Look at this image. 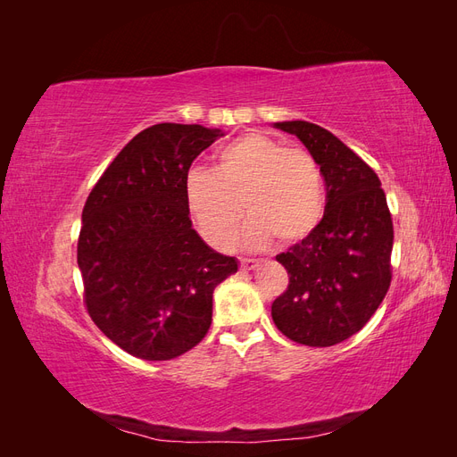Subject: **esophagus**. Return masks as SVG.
I'll use <instances>...</instances> for the list:
<instances>
[{"mask_svg":"<svg viewBox=\"0 0 457 457\" xmlns=\"http://www.w3.org/2000/svg\"><path fill=\"white\" fill-rule=\"evenodd\" d=\"M259 265V261H255V259H242L240 261V267H242V270H253L255 267Z\"/></svg>","mask_w":457,"mask_h":457,"instance_id":"obj_1","label":"esophagus"}]
</instances>
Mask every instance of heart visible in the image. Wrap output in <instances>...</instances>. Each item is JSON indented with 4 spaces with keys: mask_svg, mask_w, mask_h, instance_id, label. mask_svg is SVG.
<instances>
[{
    "mask_svg": "<svg viewBox=\"0 0 457 457\" xmlns=\"http://www.w3.org/2000/svg\"><path fill=\"white\" fill-rule=\"evenodd\" d=\"M192 220L207 244L228 250L250 213L244 242L267 245L274 237L297 242L324 213V179L311 152L262 133H245L219 150L213 171L192 170L185 183Z\"/></svg>",
    "mask_w": 457,
    "mask_h": 457,
    "instance_id": "1",
    "label": "heart"
}]
</instances>
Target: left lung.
<instances>
[{"mask_svg": "<svg viewBox=\"0 0 457 457\" xmlns=\"http://www.w3.org/2000/svg\"><path fill=\"white\" fill-rule=\"evenodd\" d=\"M274 126L320 165L326 210L309 237L276 255L289 284L272 303V320L287 339L331 347L366 326L391 286V212L376 171L334 133L301 120Z\"/></svg>", "mask_w": 457, "mask_h": 457, "instance_id": "8db88e82", "label": "left lung"}]
</instances>
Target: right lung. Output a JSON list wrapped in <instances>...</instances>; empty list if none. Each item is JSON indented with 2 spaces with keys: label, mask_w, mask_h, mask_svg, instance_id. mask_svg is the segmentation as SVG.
<instances>
[{
  "label": "right lung",
  "mask_w": 457,
  "mask_h": 457,
  "mask_svg": "<svg viewBox=\"0 0 457 457\" xmlns=\"http://www.w3.org/2000/svg\"><path fill=\"white\" fill-rule=\"evenodd\" d=\"M220 129L156 123L121 148L81 213L84 303L103 334L143 361H171L212 326L213 289L238 270L192 228L185 183Z\"/></svg>",
  "instance_id": "right-lung-1"
}]
</instances>
